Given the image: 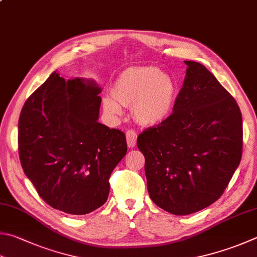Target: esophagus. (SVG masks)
Instances as JSON below:
<instances>
[{
    "label": "esophagus",
    "mask_w": 257,
    "mask_h": 257,
    "mask_svg": "<svg viewBox=\"0 0 257 257\" xmlns=\"http://www.w3.org/2000/svg\"><path fill=\"white\" fill-rule=\"evenodd\" d=\"M137 139H138V133L135 132L134 130H128L126 132V141L128 148H134L137 145Z\"/></svg>",
    "instance_id": "1"
}]
</instances>
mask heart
<instances>
[{
  "label": "heart",
  "instance_id": "obj_1",
  "mask_svg": "<svg viewBox=\"0 0 257 257\" xmlns=\"http://www.w3.org/2000/svg\"><path fill=\"white\" fill-rule=\"evenodd\" d=\"M177 87L170 76L157 67H135L123 71L113 86L112 98L104 99V108L113 116L123 113L122 105L132 106L134 116L144 125H156L170 116ZM119 102L117 103V101Z\"/></svg>",
  "mask_w": 257,
  "mask_h": 257
}]
</instances>
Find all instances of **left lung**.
I'll list each match as a JSON object with an SVG mask.
<instances>
[{
    "mask_svg": "<svg viewBox=\"0 0 257 257\" xmlns=\"http://www.w3.org/2000/svg\"><path fill=\"white\" fill-rule=\"evenodd\" d=\"M185 64L172 114L138 138L150 198L178 216L218 200L243 152V119L235 98L204 65Z\"/></svg>",
    "mask_w": 257,
    "mask_h": 257,
    "instance_id": "1",
    "label": "left lung"
}]
</instances>
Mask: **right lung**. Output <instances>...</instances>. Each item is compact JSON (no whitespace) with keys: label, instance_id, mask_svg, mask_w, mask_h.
<instances>
[{"label":"right lung","instance_id":"add662e5","mask_svg":"<svg viewBox=\"0 0 257 257\" xmlns=\"http://www.w3.org/2000/svg\"><path fill=\"white\" fill-rule=\"evenodd\" d=\"M100 88L65 80L53 71L24 103L19 157L43 200L70 215H86L108 198L109 177L127 152L122 131L98 122Z\"/></svg>","mask_w":257,"mask_h":257}]
</instances>
